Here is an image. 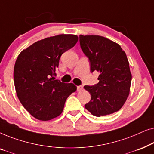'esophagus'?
Here are the masks:
<instances>
[{"mask_svg": "<svg viewBox=\"0 0 154 154\" xmlns=\"http://www.w3.org/2000/svg\"><path fill=\"white\" fill-rule=\"evenodd\" d=\"M83 85H79V86H77V90L79 92H81L82 90H83Z\"/></svg>", "mask_w": 154, "mask_h": 154, "instance_id": "34e87169", "label": "esophagus"}]
</instances>
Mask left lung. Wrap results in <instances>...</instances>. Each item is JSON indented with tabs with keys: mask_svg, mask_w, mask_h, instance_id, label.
I'll return each mask as SVG.
<instances>
[{
	"mask_svg": "<svg viewBox=\"0 0 154 154\" xmlns=\"http://www.w3.org/2000/svg\"><path fill=\"white\" fill-rule=\"evenodd\" d=\"M80 45L90 62V71L100 73L99 83L85 85L91 100L85 105L92 115L100 117L116 112L130 93L132 75L125 52L119 44L96 35H80Z\"/></svg>",
	"mask_w": 154,
	"mask_h": 154,
	"instance_id": "obj_1",
	"label": "left lung"
}]
</instances>
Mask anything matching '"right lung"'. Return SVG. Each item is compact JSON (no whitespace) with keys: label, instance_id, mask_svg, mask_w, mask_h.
Wrapping results in <instances>:
<instances>
[{"label":"right lung","instance_id":"right-lung-1","mask_svg":"<svg viewBox=\"0 0 154 154\" xmlns=\"http://www.w3.org/2000/svg\"><path fill=\"white\" fill-rule=\"evenodd\" d=\"M76 35L60 34L23 50L14 67V83L23 106L38 120L50 121L62 113L66 99L76 90L73 83L54 80L60 57L72 48Z\"/></svg>","mask_w":154,"mask_h":154}]
</instances>
